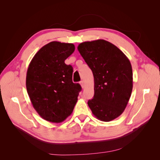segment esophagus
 I'll return each instance as SVG.
<instances>
[{
  "label": "esophagus",
  "instance_id": "1",
  "mask_svg": "<svg viewBox=\"0 0 160 160\" xmlns=\"http://www.w3.org/2000/svg\"><path fill=\"white\" fill-rule=\"evenodd\" d=\"M80 85H81V88H83V89L85 88V83H84V81H81L80 82Z\"/></svg>",
  "mask_w": 160,
  "mask_h": 160
}]
</instances>
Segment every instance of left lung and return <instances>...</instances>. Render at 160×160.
Wrapping results in <instances>:
<instances>
[{
    "mask_svg": "<svg viewBox=\"0 0 160 160\" xmlns=\"http://www.w3.org/2000/svg\"><path fill=\"white\" fill-rule=\"evenodd\" d=\"M77 49L93 74L94 96L88 103L92 113L105 122L118 118L126 108L133 89L129 59L103 39L81 42Z\"/></svg>",
    "mask_w": 160,
    "mask_h": 160,
    "instance_id": "left-lung-1",
    "label": "left lung"
}]
</instances>
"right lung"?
Segmentation results:
<instances>
[{"label":"right lung","mask_w":160,"mask_h":160,"mask_svg":"<svg viewBox=\"0 0 160 160\" xmlns=\"http://www.w3.org/2000/svg\"><path fill=\"white\" fill-rule=\"evenodd\" d=\"M75 49L72 43L52 41L41 48L28 65V95L34 109L48 122H63L77 101L81 85L72 83V67L65 63Z\"/></svg>","instance_id":"obj_1"}]
</instances>
